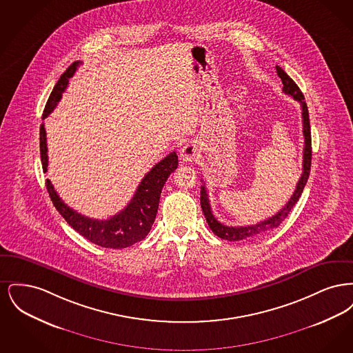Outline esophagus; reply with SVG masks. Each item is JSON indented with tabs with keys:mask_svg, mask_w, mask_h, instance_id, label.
Wrapping results in <instances>:
<instances>
[{
	"mask_svg": "<svg viewBox=\"0 0 353 353\" xmlns=\"http://www.w3.org/2000/svg\"><path fill=\"white\" fill-rule=\"evenodd\" d=\"M181 157L186 163H193L197 161V159L200 157V151L197 148L196 144L193 143H188L181 148Z\"/></svg>",
	"mask_w": 353,
	"mask_h": 353,
	"instance_id": "34e87169",
	"label": "esophagus"
}]
</instances>
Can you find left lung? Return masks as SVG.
I'll use <instances>...</instances> for the list:
<instances>
[{"instance_id":"1","label":"left lung","mask_w":353,"mask_h":353,"mask_svg":"<svg viewBox=\"0 0 353 353\" xmlns=\"http://www.w3.org/2000/svg\"><path fill=\"white\" fill-rule=\"evenodd\" d=\"M276 72L278 77L282 79L283 83V92L285 95L292 97L295 101L301 103L302 107V119H303V134H304V150H303V172L296 188L294 190V194L291 196V199L285 203V208L281 209L276 214H274L272 217L265 219L262 222H258L255 225L250 226H226L223 223H221L217 219L213 216L209 199H208V193L205 189V185L201 186V201L202 212L203 216L206 219V222L209 225V228L212 229V232L214 234L222 238V239H228V241H241V239H246L250 236H256V235L265 234L270 230L278 228L285 217L290 214L291 209L294 208V205L298 202L299 197L302 196L303 189L307 184L308 176H310V170H311V157H312V150H311V127H310V117H308V108L307 104L304 101L302 91L299 90L298 84L295 83L285 71L279 66H276Z\"/></svg>"}]
</instances>
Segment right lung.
<instances>
[{"label": "right lung", "instance_id": "add662e5", "mask_svg": "<svg viewBox=\"0 0 353 353\" xmlns=\"http://www.w3.org/2000/svg\"><path fill=\"white\" fill-rule=\"evenodd\" d=\"M79 61L74 62L70 68L61 75L59 81L51 91L50 98L45 105L42 119L57 107L61 101L63 91L68 87V79L74 75ZM39 148H41V161L43 172H48L49 157H48V143H46V131L45 124H41L39 130ZM179 157L176 152L169 153L160 163L145 174L141 183L137 186L132 200L118 214L108 219H94L84 217L81 213L71 209L55 192L50 180H46V188L49 192L51 201L59 214L68 221V225L77 230L90 242L110 249H123L132 246L136 242L144 239L151 230L152 225L156 219L161 189L168 180L170 173L177 168Z\"/></svg>", "mask_w": 353, "mask_h": 353}]
</instances>
